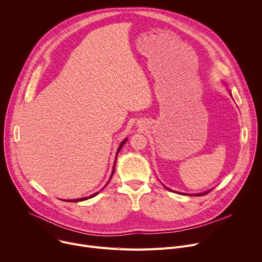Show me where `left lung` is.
Segmentation results:
<instances>
[{"label": "left lung", "instance_id": "left-lung-1", "mask_svg": "<svg viewBox=\"0 0 262 262\" xmlns=\"http://www.w3.org/2000/svg\"><path fill=\"white\" fill-rule=\"evenodd\" d=\"M170 191V190H169ZM210 191H207V192H205V193H201V194H197V196H203V195H206V194H208Z\"/></svg>", "mask_w": 262, "mask_h": 262}]
</instances>
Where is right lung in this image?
<instances>
[{"label": "right lung", "instance_id": "obj_1", "mask_svg": "<svg viewBox=\"0 0 262 262\" xmlns=\"http://www.w3.org/2000/svg\"><path fill=\"white\" fill-rule=\"evenodd\" d=\"M127 141V139H125V140H123L122 141V143L120 144V146L118 147V150H117V154H116V157L118 156V154H119V151H120V149L122 148V146L124 145V143ZM115 164H116V160H115V163H114V167H113V172H112V174H111V177H110V180H111V178H112V176H113V174H114V169H115ZM110 180H108V182H110ZM107 182V183H108ZM106 183V184H107ZM99 192H97V193H95V194H93V195H91V196H89V197H85V198H80V199H74V200H68L69 202H80V201H84V200H87V199H89V198H93V197H95L97 194H98ZM63 201H65V200H63Z\"/></svg>", "mask_w": 262, "mask_h": 262}]
</instances>
